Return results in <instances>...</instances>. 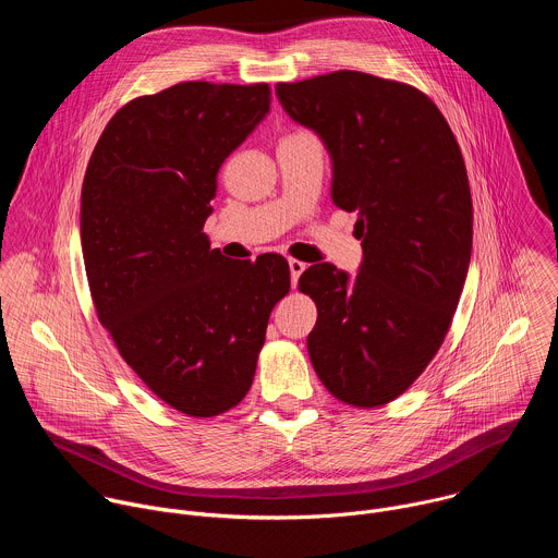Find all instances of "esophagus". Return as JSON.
<instances>
[{
  "label": "esophagus",
  "mask_w": 558,
  "mask_h": 558,
  "mask_svg": "<svg viewBox=\"0 0 558 558\" xmlns=\"http://www.w3.org/2000/svg\"><path fill=\"white\" fill-rule=\"evenodd\" d=\"M289 269H291V287H295V284H298V278L302 276V271L306 269V265L300 263V260H295V258H289Z\"/></svg>",
  "instance_id": "esophagus-1"
}]
</instances>
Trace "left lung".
<instances>
[{
  "mask_svg": "<svg viewBox=\"0 0 558 558\" xmlns=\"http://www.w3.org/2000/svg\"><path fill=\"white\" fill-rule=\"evenodd\" d=\"M278 101L323 138L331 198L355 211L357 276L308 267L317 306L311 364L340 402L373 409L402 395L439 351L468 276L472 198L459 143L420 90L340 70L278 84Z\"/></svg>",
  "mask_w": 558,
  "mask_h": 558,
  "instance_id": "8db88e82",
  "label": "left lung"
}]
</instances>
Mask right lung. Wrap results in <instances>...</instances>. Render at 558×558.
Listing matches in <instances>:
<instances>
[{"mask_svg": "<svg viewBox=\"0 0 558 558\" xmlns=\"http://www.w3.org/2000/svg\"><path fill=\"white\" fill-rule=\"evenodd\" d=\"M267 84L185 82L123 106L82 187V250L99 323L172 409L214 417L247 395L271 308L289 293L278 254L229 260L203 225L225 158L269 114Z\"/></svg>", "mask_w": 558, "mask_h": 558, "instance_id": "obj_1", "label": "right lung"}]
</instances>
